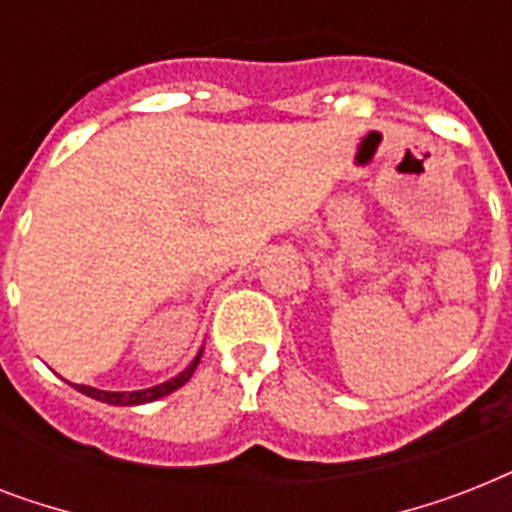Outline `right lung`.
I'll return each mask as SVG.
<instances>
[{"mask_svg": "<svg viewBox=\"0 0 512 512\" xmlns=\"http://www.w3.org/2000/svg\"><path fill=\"white\" fill-rule=\"evenodd\" d=\"M204 353V348L196 353L191 364L185 366L183 372L175 374L172 380L167 382H159L154 388H143V390H100V388H92V385H74L79 393L84 396L95 398V401H103V404H111V406H138V404H151V401H159V398L170 396L175 393L177 388H183L185 382L191 380V374L196 372V366H199V358Z\"/></svg>", "mask_w": 512, "mask_h": 512, "instance_id": "1", "label": "right lung"}]
</instances>
